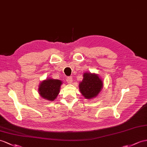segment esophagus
Returning <instances> with one entry per match:
<instances>
[{
	"instance_id": "1",
	"label": "esophagus",
	"mask_w": 147,
	"mask_h": 147,
	"mask_svg": "<svg viewBox=\"0 0 147 147\" xmlns=\"http://www.w3.org/2000/svg\"><path fill=\"white\" fill-rule=\"evenodd\" d=\"M72 82H73L72 77H67V82L68 84H71V83H72Z\"/></svg>"
}]
</instances>
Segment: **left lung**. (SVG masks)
<instances>
[{
  "label": "left lung",
  "instance_id": "1",
  "mask_svg": "<svg viewBox=\"0 0 147 147\" xmlns=\"http://www.w3.org/2000/svg\"><path fill=\"white\" fill-rule=\"evenodd\" d=\"M83 77L78 86L82 95L88 100L97 96L103 88L102 78L98 74L91 72L84 73Z\"/></svg>",
  "mask_w": 147,
  "mask_h": 147
}]
</instances>
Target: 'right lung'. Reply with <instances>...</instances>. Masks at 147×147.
<instances>
[{"mask_svg": "<svg viewBox=\"0 0 147 147\" xmlns=\"http://www.w3.org/2000/svg\"><path fill=\"white\" fill-rule=\"evenodd\" d=\"M62 82L58 79L48 78L42 81L38 85V94L42 98L53 101L57 97Z\"/></svg>", "mask_w": 147, "mask_h": 147, "instance_id": "1", "label": "right lung"}]
</instances>
